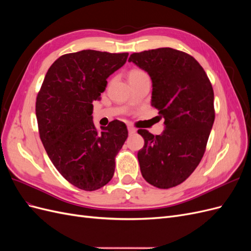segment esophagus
I'll return each instance as SVG.
<instances>
[{
    "instance_id": "1",
    "label": "esophagus",
    "mask_w": 251,
    "mask_h": 251,
    "mask_svg": "<svg viewBox=\"0 0 251 251\" xmlns=\"http://www.w3.org/2000/svg\"><path fill=\"white\" fill-rule=\"evenodd\" d=\"M127 131H128V134H134L136 132V130L133 126H127Z\"/></svg>"
}]
</instances>
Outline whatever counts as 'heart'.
<instances>
[{
    "label": "heart",
    "instance_id": "1",
    "mask_svg": "<svg viewBox=\"0 0 251 251\" xmlns=\"http://www.w3.org/2000/svg\"><path fill=\"white\" fill-rule=\"evenodd\" d=\"M140 74H143L142 71L140 70H133L130 72V75H128V77L130 76H136V75H140Z\"/></svg>",
    "mask_w": 251,
    "mask_h": 251
}]
</instances>
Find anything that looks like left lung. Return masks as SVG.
Instances as JSON below:
<instances>
[{
    "label": "left lung",
    "mask_w": 251,
    "mask_h": 251,
    "mask_svg": "<svg viewBox=\"0 0 251 251\" xmlns=\"http://www.w3.org/2000/svg\"><path fill=\"white\" fill-rule=\"evenodd\" d=\"M128 62L150 75L151 104L164 118L160 135L138 130L144 139L137 154L142 177L159 188L174 187L191 176L204 155L215 121L214 90L200 64L182 51L133 53Z\"/></svg>",
    "instance_id": "left-lung-1"
}]
</instances>
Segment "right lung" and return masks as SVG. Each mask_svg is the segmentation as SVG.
<instances>
[{"label":"right lung","mask_w":251,"mask_h":251,"mask_svg":"<svg viewBox=\"0 0 251 251\" xmlns=\"http://www.w3.org/2000/svg\"><path fill=\"white\" fill-rule=\"evenodd\" d=\"M128 53L82 50L57 58L36 97L40 137L51 162L71 184L96 191L112 179L115 156L127 137L126 126L113 120L98 131L93 101L100 100L107 78Z\"/></svg>","instance_id":"add662e5"}]
</instances>
